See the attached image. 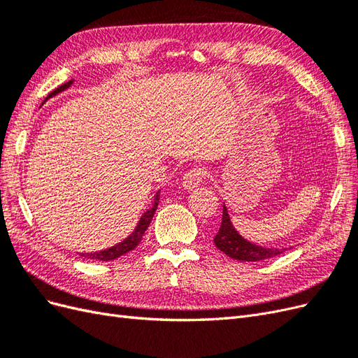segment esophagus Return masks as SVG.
I'll use <instances>...</instances> for the list:
<instances>
[{
    "label": "esophagus",
    "mask_w": 358,
    "mask_h": 358,
    "mask_svg": "<svg viewBox=\"0 0 358 358\" xmlns=\"http://www.w3.org/2000/svg\"><path fill=\"white\" fill-rule=\"evenodd\" d=\"M204 175H206V171H204V169H201V167H194V169H191L189 171H187L185 175H183V178H182V187L185 188V189H194V188H197L199 185H200V182H201V179L204 178Z\"/></svg>",
    "instance_id": "esophagus-1"
}]
</instances>
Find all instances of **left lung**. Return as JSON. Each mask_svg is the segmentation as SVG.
Masks as SVG:
<instances>
[{
    "instance_id": "8db88e82",
    "label": "left lung",
    "mask_w": 358,
    "mask_h": 358,
    "mask_svg": "<svg viewBox=\"0 0 358 358\" xmlns=\"http://www.w3.org/2000/svg\"><path fill=\"white\" fill-rule=\"evenodd\" d=\"M215 246L229 255L233 259H241V262H262V259L273 258L284 252V249L279 248H264L255 243L248 242L246 239L236 231L231 224L229 210L224 204L222 208V221L218 233L215 236Z\"/></svg>"
}]
</instances>
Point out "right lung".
Wrapping results in <instances>:
<instances>
[{"label":"right lung","mask_w":358,"mask_h":358,"mask_svg":"<svg viewBox=\"0 0 358 358\" xmlns=\"http://www.w3.org/2000/svg\"><path fill=\"white\" fill-rule=\"evenodd\" d=\"M73 82H74V80H69L67 83L61 85L59 88H57L55 91H52V92L48 95V99L45 100V103H46L49 99H52V96H55V95H58L59 92L69 90ZM158 200H159V191L155 194L152 208L148 209V210L142 215V218H140V221H138L137 227L134 229V231H133L131 234H129L128 237H125V239H124L122 242H119L117 245H115V246H112V248H107V249H104V251L82 254L80 257H85V258H88V259H94V262H110V259H116V258H119L121 255H125L127 252L133 251V249L140 243V241H142V237H143L145 231L148 230V227H149L150 221H152V218H154V213H155L157 206H158Z\"/></svg>","instance_id":"right-lung-1"}]
</instances>
